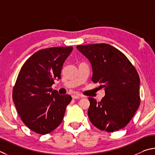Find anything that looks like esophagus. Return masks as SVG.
<instances>
[{
	"label": "esophagus",
	"instance_id": "esophagus-1",
	"mask_svg": "<svg viewBox=\"0 0 155 155\" xmlns=\"http://www.w3.org/2000/svg\"><path fill=\"white\" fill-rule=\"evenodd\" d=\"M80 97H82L81 95H79V94H73L72 95V98L73 99H80Z\"/></svg>",
	"mask_w": 155,
	"mask_h": 155
}]
</instances>
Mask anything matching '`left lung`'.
I'll return each instance as SVG.
<instances>
[{"mask_svg": "<svg viewBox=\"0 0 155 155\" xmlns=\"http://www.w3.org/2000/svg\"><path fill=\"white\" fill-rule=\"evenodd\" d=\"M90 61L92 81L105 88L101 101L89 97L88 116L97 128L107 132L127 125L140 104V80L137 70L124 54L106 43L78 45Z\"/></svg>", "mask_w": 155, "mask_h": 155, "instance_id": "1", "label": "left lung"}]
</instances>
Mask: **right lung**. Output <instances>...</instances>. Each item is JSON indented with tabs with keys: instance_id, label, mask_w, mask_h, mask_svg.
Listing matches in <instances>:
<instances>
[{
	"instance_id": "add662e5",
	"label": "right lung",
	"mask_w": 155,
	"mask_h": 155,
	"mask_svg": "<svg viewBox=\"0 0 155 155\" xmlns=\"http://www.w3.org/2000/svg\"><path fill=\"white\" fill-rule=\"evenodd\" d=\"M73 47L49 48L37 51L24 62L13 89V101L21 120L38 134L54 131L63 120L69 94L51 88L61 79L62 65Z\"/></svg>"
}]
</instances>
